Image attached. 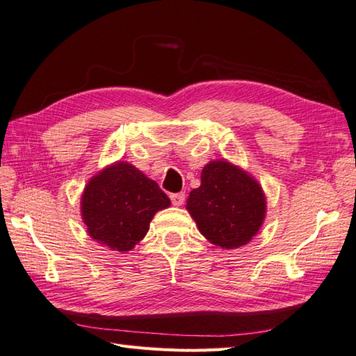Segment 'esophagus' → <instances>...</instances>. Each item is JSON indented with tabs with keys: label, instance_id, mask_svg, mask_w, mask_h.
<instances>
[{
	"label": "esophagus",
	"instance_id": "34e87169",
	"mask_svg": "<svg viewBox=\"0 0 356 356\" xmlns=\"http://www.w3.org/2000/svg\"><path fill=\"white\" fill-rule=\"evenodd\" d=\"M170 201L173 205H183L186 201V193L179 192V193H172L170 195Z\"/></svg>",
	"mask_w": 356,
	"mask_h": 356
}]
</instances>
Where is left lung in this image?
<instances>
[{
  "mask_svg": "<svg viewBox=\"0 0 356 356\" xmlns=\"http://www.w3.org/2000/svg\"><path fill=\"white\" fill-rule=\"evenodd\" d=\"M265 196L254 179L227 161L202 169L201 186L188 195L187 210L200 232L220 248L248 243L265 218Z\"/></svg>",
  "mask_w": 356,
  "mask_h": 356,
  "instance_id": "left-lung-1",
  "label": "left lung"
}]
</instances>
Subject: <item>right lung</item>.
<instances>
[{"label":"right lung","instance_id":"right-lung-1","mask_svg":"<svg viewBox=\"0 0 356 356\" xmlns=\"http://www.w3.org/2000/svg\"><path fill=\"white\" fill-rule=\"evenodd\" d=\"M82 218L94 241L129 251L145 238L158 210L170 205L160 186L132 164L118 161L86 184Z\"/></svg>","mask_w":356,"mask_h":356}]
</instances>
